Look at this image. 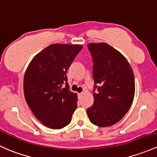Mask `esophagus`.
I'll return each instance as SVG.
<instances>
[{
	"mask_svg": "<svg viewBox=\"0 0 157 157\" xmlns=\"http://www.w3.org/2000/svg\"><path fill=\"white\" fill-rule=\"evenodd\" d=\"M82 95H83V92H81V93H78V98H81Z\"/></svg>",
	"mask_w": 157,
	"mask_h": 157,
	"instance_id": "34e87169",
	"label": "esophagus"
}]
</instances>
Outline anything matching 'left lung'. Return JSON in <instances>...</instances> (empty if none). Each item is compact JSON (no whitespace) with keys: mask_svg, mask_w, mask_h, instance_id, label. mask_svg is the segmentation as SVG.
Returning <instances> with one entry per match:
<instances>
[{"mask_svg":"<svg viewBox=\"0 0 157 157\" xmlns=\"http://www.w3.org/2000/svg\"><path fill=\"white\" fill-rule=\"evenodd\" d=\"M93 61L94 103L87 108L90 122L100 127L120 121L129 110L135 96V77L127 59L105 43L89 44ZM95 92V91H94Z\"/></svg>","mask_w":157,"mask_h":157,"instance_id":"8db88e82","label":"left lung"}]
</instances>
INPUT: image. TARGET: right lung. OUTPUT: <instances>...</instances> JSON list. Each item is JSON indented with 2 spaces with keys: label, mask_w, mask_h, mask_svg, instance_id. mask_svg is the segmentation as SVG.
<instances>
[{
  "label": "right lung",
  "mask_w": 157,
  "mask_h": 157,
  "mask_svg": "<svg viewBox=\"0 0 157 157\" xmlns=\"http://www.w3.org/2000/svg\"><path fill=\"white\" fill-rule=\"evenodd\" d=\"M82 48L79 44H52L33 58L26 69L25 101L36 118L48 128L67 126L77 109V95L69 90L66 73Z\"/></svg>",
  "instance_id": "right-lung-1"
}]
</instances>
